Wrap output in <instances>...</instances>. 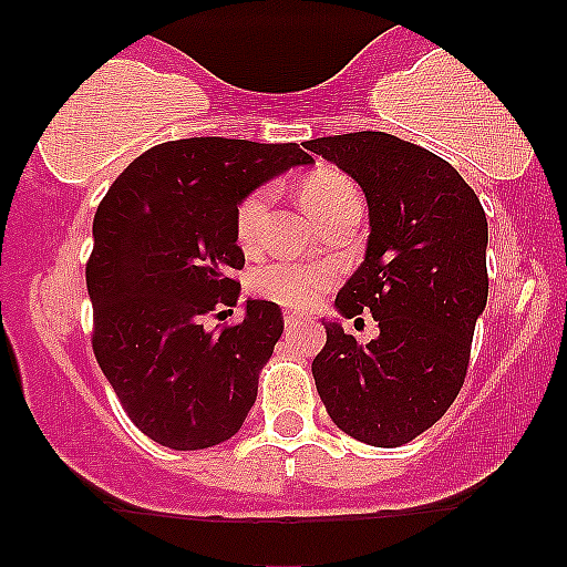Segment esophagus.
<instances>
[{"label":"esophagus","mask_w":567,"mask_h":567,"mask_svg":"<svg viewBox=\"0 0 567 567\" xmlns=\"http://www.w3.org/2000/svg\"><path fill=\"white\" fill-rule=\"evenodd\" d=\"M303 322V315H296V311H285V328H296V324Z\"/></svg>","instance_id":"esophagus-1"}]
</instances>
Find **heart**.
<instances>
[{
  "label": "heart",
  "mask_w": 567,
  "mask_h": 567,
  "mask_svg": "<svg viewBox=\"0 0 567 567\" xmlns=\"http://www.w3.org/2000/svg\"><path fill=\"white\" fill-rule=\"evenodd\" d=\"M301 199L306 210L322 224L343 202L360 199V192L343 173L320 167V171H311L301 181ZM269 202V186H256L239 199L237 213H234V231H237L239 247H245V250L256 247ZM338 275L341 271H338L333 261H271L252 271L250 288L256 296L266 298V301H275L285 306V309L303 311L315 306L324 290L333 288Z\"/></svg>",
  "instance_id": "obj_1"
}]
</instances>
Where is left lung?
Returning a JSON list of instances; mask_svg holds the SVG:
<instances>
[{
  "mask_svg": "<svg viewBox=\"0 0 567 567\" xmlns=\"http://www.w3.org/2000/svg\"><path fill=\"white\" fill-rule=\"evenodd\" d=\"M362 186L370 207L365 261L336 296L379 338L357 343L338 322L311 362L333 424L375 447H400L434 426L470 370L487 301V218L474 188L424 146L389 133L306 141Z\"/></svg>",
  "mask_w": 567,
  "mask_h": 567,
  "instance_id": "1",
  "label": "left lung"
}]
</instances>
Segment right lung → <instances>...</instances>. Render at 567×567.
<instances>
[{"mask_svg":"<svg viewBox=\"0 0 567 567\" xmlns=\"http://www.w3.org/2000/svg\"><path fill=\"white\" fill-rule=\"evenodd\" d=\"M306 162L298 143L167 141L130 162L97 205L90 341L130 421L159 445L202 451L245 424L282 311L247 301L243 320L207 322L239 298V199Z\"/></svg>","mask_w":567,"mask_h":567,"instance_id":"1","label":"right lung"}]
</instances>
